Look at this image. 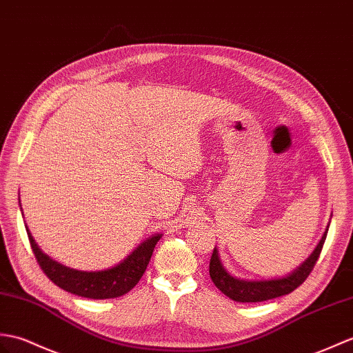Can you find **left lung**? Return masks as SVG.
<instances>
[{
    "label": "left lung",
    "mask_w": 353,
    "mask_h": 353,
    "mask_svg": "<svg viewBox=\"0 0 353 353\" xmlns=\"http://www.w3.org/2000/svg\"><path fill=\"white\" fill-rule=\"evenodd\" d=\"M327 234V228L323 233L321 242L317 243L311 256L301 263L292 274L281 276V278H270V280H242L230 275L225 268L221 263L218 250L215 248L212 252L210 263H209V274L212 281L216 288L223 292L225 296L236 302H263L268 299H274L283 294H289L296 288L307 280L311 270H313L316 261L321 256L323 243Z\"/></svg>",
    "instance_id": "left-lung-1"
}]
</instances>
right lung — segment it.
I'll use <instances>...</instances> for the list:
<instances>
[{"instance_id":"right-lung-1","label":"right lung","mask_w":353,"mask_h":353,"mask_svg":"<svg viewBox=\"0 0 353 353\" xmlns=\"http://www.w3.org/2000/svg\"><path fill=\"white\" fill-rule=\"evenodd\" d=\"M27 234L31 243V250L34 252L39 266L42 268L45 275L60 289L78 294V296L88 299H110L119 298L121 294L132 290L137 283L141 280L145 268L149 265L150 257L154 250V245L162 237V234H153L149 239L129 254V256L120 261L119 265L105 270H78L64 266L59 261L52 260L37 247L34 237L31 236L28 227Z\"/></svg>"}]
</instances>
